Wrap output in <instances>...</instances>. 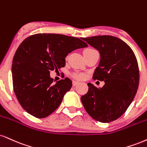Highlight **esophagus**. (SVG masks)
Returning <instances> with one entry per match:
<instances>
[{"label":"esophagus","instance_id":"34e87169","mask_svg":"<svg viewBox=\"0 0 147 147\" xmlns=\"http://www.w3.org/2000/svg\"><path fill=\"white\" fill-rule=\"evenodd\" d=\"M79 81H72V85H73L74 86H77V84H79Z\"/></svg>","mask_w":147,"mask_h":147}]
</instances>
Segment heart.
Listing matches in <instances>:
<instances>
[{
    "instance_id": "obj_1",
    "label": "heart",
    "mask_w": 147,
    "mask_h": 147,
    "mask_svg": "<svg viewBox=\"0 0 147 147\" xmlns=\"http://www.w3.org/2000/svg\"><path fill=\"white\" fill-rule=\"evenodd\" d=\"M93 49H86V50H84V52H86V51H92ZM74 78L77 79H79V80H82V79H84L85 77H86V75H85L84 73H81V72H77V73H74L73 75Z\"/></svg>"
}]
</instances>
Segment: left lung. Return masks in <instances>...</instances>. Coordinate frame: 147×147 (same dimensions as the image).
Listing matches in <instances>:
<instances>
[{
	"label": "left lung",
	"instance_id": "1",
	"mask_svg": "<svg viewBox=\"0 0 147 147\" xmlns=\"http://www.w3.org/2000/svg\"><path fill=\"white\" fill-rule=\"evenodd\" d=\"M81 39L99 51L100 62L92 78L105 81L101 88L88 83V91L81 97V102L95 121H114L126 112L137 92L140 80L137 59L129 46L116 37Z\"/></svg>",
	"mask_w": 147,
	"mask_h": 147
}]
</instances>
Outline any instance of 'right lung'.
I'll use <instances>...</instances> for the list:
<instances>
[{
	"instance_id": "add662e5",
	"label": "right lung",
	"mask_w": 147,
	"mask_h": 147,
	"mask_svg": "<svg viewBox=\"0 0 147 147\" xmlns=\"http://www.w3.org/2000/svg\"><path fill=\"white\" fill-rule=\"evenodd\" d=\"M80 39L55 33H38L28 37L16 51L12 79L16 96L22 108L36 118L49 116L61 104L72 87L68 78L53 84L50 71L66 65L72 51L87 47Z\"/></svg>"
}]
</instances>
